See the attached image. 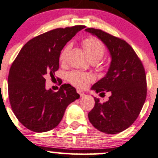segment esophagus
Instances as JSON below:
<instances>
[{"instance_id":"34e87169","label":"esophagus","mask_w":158,"mask_h":158,"mask_svg":"<svg viewBox=\"0 0 158 158\" xmlns=\"http://www.w3.org/2000/svg\"><path fill=\"white\" fill-rule=\"evenodd\" d=\"M77 93L79 94H80V96H81V97H84V95H85V94H84V92H83L82 90H77Z\"/></svg>"}]
</instances>
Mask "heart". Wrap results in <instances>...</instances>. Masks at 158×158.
<instances>
[{
	"instance_id": "1",
	"label": "heart",
	"mask_w": 158,
	"mask_h": 158,
	"mask_svg": "<svg viewBox=\"0 0 158 158\" xmlns=\"http://www.w3.org/2000/svg\"><path fill=\"white\" fill-rule=\"evenodd\" d=\"M83 46L85 49L86 53L90 60H100L104 54L105 48L102 42L95 37H89L83 41ZM71 49V45L68 44L62 50L60 54V61L64 62L67 55ZM68 80L75 87L83 88L86 87L89 83L94 81L92 74L87 73L79 72V71H72L68 74Z\"/></svg>"
}]
</instances>
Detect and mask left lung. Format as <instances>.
I'll list each match as a JSON object with an SVG mask.
<instances>
[{
	"instance_id": "left-lung-1",
	"label": "left lung",
	"mask_w": 158,
	"mask_h": 158,
	"mask_svg": "<svg viewBox=\"0 0 158 158\" xmlns=\"http://www.w3.org/2000/svg\"><path fill=\"white\" fill-rule=\"evenodd\" d=\"M85 31L103 42L111 59L105 76L90 87L97 93L110 91L111 95L104 103L94 98V107L88 113L89 121L100 131L118 134L135 121L144 104V68L133 48L124 40L94 28H87Z\"/></svg>"
}]
</instances>
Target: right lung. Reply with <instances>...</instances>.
Listing matches in <instances>:
<instances>
[{"label":"right lung","instance_id":"add662e5","mask_svg":"<svg viewBox=\"0 0 158 158\" xmlns=\"http://www.w3.org/2000/svg\"><path fill=\"white\" fill-rule=\"evenodd\" d=\"M85 27L57 28L30 40L10 67L8 76L10 104L18 121L34 132L57 127L67 107L80 95L71 84L57 92L45 88V76L59 68L60 51L76 34Z\"/></svg>","mask_w":158,"mask_h":158}]
</instances>
